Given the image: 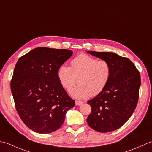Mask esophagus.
I'll list each match as a JSON object with an SVG mask.
<instances>
[{"label":"esophagus","instance_id":"obj_1","mask_svg":"<svg viewBox=\"0 0 152 152\" xmlns=\"http://www.w3.org/2000/svg\"><path fill=\"white\" fill-rule=\"evenodd\" d=\"M75 104L77 106H80V105L83 104V102L82 101H78V100H76L75 101Z\"/></svg>","mask_w":152,"mask_h":152}]
</instances>
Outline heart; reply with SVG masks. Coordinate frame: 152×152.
<instances>
[{
    "instance_id": "b5f03b06",
    "label": "heart",
    "mask_w": 152,
    "mask_h": 152,
    "mask_svg": "<svg viewBox=\"0 0 152 152\" xmlns=\"http://www.w3.org/2000/svg\"><path fill=\"white\" fill-rule=\"evenodd\" d=\"M111 76V66L106 60L86 54L77 56L71 61V67L63 65L59 68L58 77L67 91H72L77 82L79 85L72 95L78 99L95 96L106 88Z\"/></svg>"
}]
</instances>
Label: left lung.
<instances>
[{
	"instance_id": "left-lung-1",
	"label": "left lung",
	"mask_w": 152,
	"mask_h": 152,
	"mask_svg": "<svg viewBox=\"0 0 152 152\" xmlns=\"http://www.w3.org/2000/svg\"><path fill=\"white\" fill-rule=\"evenodd\" d=\"M87 52L108 61L111 76L104 91L87 102L92 110L86 121L98 132L113 131L127 121L137 107L141 83L140 72L127 58L113 52Z\"/></svg>"
}]
</instances>
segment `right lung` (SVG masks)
<instances>
[{"label":"right lung","instance_id":"right-lung-1","mask_svg":"<svg viewBox=\"0 0 152 152\" xmlns=\"http://www.w3.org/2000/svg\"><path fill=\"white\" fill-rule=\"evenodd\" d=\"M73 52L46 47L22 56L14 68L10 88L15 109L27 127L41 134L57 131L75 106L59 80V68Z\"/></svg>","mask_w":152,"mask_h":152}]
</instances>
